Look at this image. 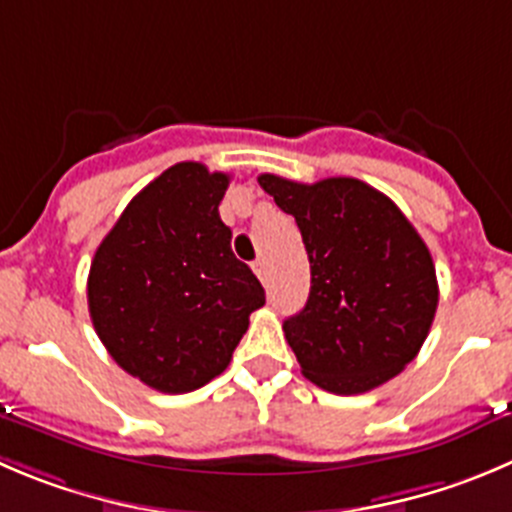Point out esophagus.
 <instances>
[{
  "label": "esophagus",
  "mask_w": 512,
  "mask_h": 512,
  "mask_svg": "<svg viewBox=\"0 0 512 512\" xmlns=\"http://www.w3.org/2000/svg\"><path fill=\"white\" fill-rule=\"evenodd\" d=\"M253 274L259 276V279L266 284V279H269V264H266V259L253 261Z\"/></svg>",
  "instance_id": "obj_1"
}]
</instances>
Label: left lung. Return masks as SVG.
I'll use <instances>...</instances> for the list:
<instances>
[{
  "label": "left lung",
  "instance_id": "obj_1",
  "mask_svg": "<svg viewBox=\"0 0 512 512\" xmlns=\"http://www.w3.org/2000/svg\"><path fill=\"white\" fill-rule=\"evenodd\" d=\"M296 218L311 264L306 306L284 321L301 374L334 394H362L420 352L437 311L430 248L405 213L357 178L294 183L259 175Z\"/></svg>",
  "mask_w": 512,
  "mask_h": 512
}]
</instances>
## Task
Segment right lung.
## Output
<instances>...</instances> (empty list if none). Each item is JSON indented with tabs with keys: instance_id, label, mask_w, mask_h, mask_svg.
<instances>
[{
	"instance_id": "right-lung-1",
	"label": "right lung",
	"mask_w": 512,
	"mask_h": 512,
	"mask_svg": "<svg viewBox=\"0 0 512 512\" xmlns=\"http://www.w3.org/2000/svg\"><path fill=\"white\" fill-rule=\"evenodd\" d=\"M226 173L178 163L143 188L97 246L87 306L110 357L148 387L193 392L228 367L264 286L218 216Z\"/></svg>"
}]
</instances>
